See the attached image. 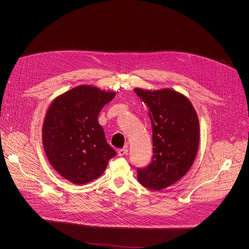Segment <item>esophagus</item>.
Returning a JSON list of instances; mask_svg holds the SVG:
<instances>
[{
    "label": "esophagus",
    "instance_id": "obj_1",
    "mask_svg": "<svg viewBox=\"0 0 249 249\" xmlns=\"http://www.w3.org/2000/svg\"><path fill=\"white\" fill-rule=\"evenodd\" d=\"M127 153H128V150H127V148H123V149H120V150H118V156H119V157H123V156H126V155H127Z\"/></svg>",
    "mask_w": 249,
    "mask_h": 249
}]
</instances>
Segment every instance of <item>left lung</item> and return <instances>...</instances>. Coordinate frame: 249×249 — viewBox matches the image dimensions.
I'll return each instance as SVG.
<instances>
[{"label":"left lung","instance_id":"1","mask_svg":"<svg viewBox=\"0 0 249 249\" xmlns=\"http://www.w3.org/2000/svg\"><path fill=\"white\" fill-rule=\"evenodd\" d=\"M134 91L148 106L153 128V159L138 168L139 182L152 190L170 186L183 177L197 155L199 120L190 100L169 89Z\"/></svg>","mask_w":249,"mask_h":249}]
</instances>
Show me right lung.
Listing matches in <instances>:
<instances>
[{
	"mask_svg": "<svg viewBox=\"0 0 249 249\" xmlns=\"http://www.w3.org/2000/svg\"><path fill=\"white\" fill-rule=\"evenodd\" d=\"M115 92L79 86L58 96L47 110L42 140L53 168L74 184H86L105 170L116 152L107 144L98 114Z\"/></svg>",
	"mask_w": 249,
	"mask_h": 249,
	"instance_id": "1",
	"label": "right lung"
}]
</instances>
